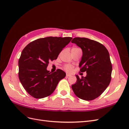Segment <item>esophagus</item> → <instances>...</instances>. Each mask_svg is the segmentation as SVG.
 I'll return each instance as SVG.
<instances>
[{
  "label": "esophagus",
  "mask_w": 129,
  "mask_h": 129,
  "mask_svg": "<svg viewBox=\"0 0 129 129\" xmlns=\"http://www.w3.org/2000/svg\"><path fill=\"white\" fill-rule=\"evenodd\" d=\"M66 77H71V75H69V74H67V75H66Z\"/></svg>",
  "instance_id": "1"
}]
</instances>
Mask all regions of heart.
I'll list each match as a JSON object with an SVG mask.
<instances>
[{
	"mask_svg": "<svg viewBox=\"0 0 129 129\" xmlns=\"http://www.w3.org/2000/svg\"><path fill=\"white\" fill-rule=\"evenodd\" d=\"M80 50V49L78 48H73L71 50ZM73 69H74V67L71 64H66L64 67V70L68 72V73H71V72L73 71Z\"/></svg>",
	"mask_w": 129,
	"mask_h": 129,
	"instance_id": "heart-1",
	"label": "heart"
}]
</instances>
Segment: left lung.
Returning a JSON list of instances; mask_svg holds the SVG:
<instances>
[{
	"instance_id": "8db88e82",
	"label": "left lung",
	"mask_w": 129,
	"mask_h": 129,
	"mask_svg": "<svg viewBox=\"0 0 129 129\" xmlns=\"http://www.w3.org/2000/svg\"><path fill=\"white\" fill-rule=\"evenodd\" d=\"M71 42L82 51L79 63L80 71H86L85 77L78 75L76 84L71 86L75 94L79 99L92 101L100 96L109 85L112 66L110 54L102 44L85 38H75Z\"/></svg>"
}]
</instances>
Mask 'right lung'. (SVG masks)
<instances>
[{"instance_id":"1","label":"right lung","mask_w":129,"mask_h":129,"mask_svg":"<svg viewBox=\"0 0 129 129\" xmlns=\"http://www.w3.org/2000/svg\"><path fill=\"white\" fill-rule=\"evenodd\" d=\"M70 37H47L36 40L23 50L18 60V77L25 90L35 99H42L53 93L66 73L57 69L53 73L47 68L50 61L57 59Z\"/></svg>"}]
</instances>
